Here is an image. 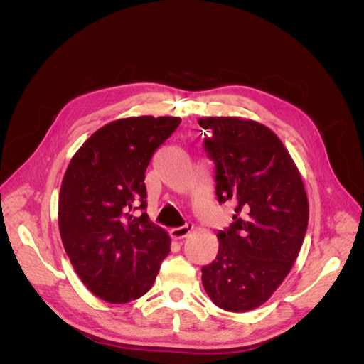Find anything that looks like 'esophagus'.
Returning a JSON list of instances; mask_svg holds the SVG:
<instances>
[{
    "instance_id": "obj_1",
    "label": "esophagus",
    "mask_w": 364,
    "mask_h": 364,
    "mask_svg": "<svg viewBox=\"0 0 364 364\" xmlns=\"http://www.w3.org/2000/svg\"><path fill=\"white\" fill-rule=\"evenodd\" d=\"M194 229V225L193 223H186L185 226H181V228H173L170 230V235L173 240H182L185 237H188Z\"/></svg>"
}]
</instances>
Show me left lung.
Returning <instances> with one entry per match:
<instances>
[{
    "instance_id": "1",
    "label": "left lung",
    "mask_w": 364,
    "mask_h": 364,
    "mask_svg": "<svg viewBox=\"0 0 364 364\" xmlns=\"http://www.w3.org/2000/svg\"><path fill=\"white\" fill-rule=\"evenodd\" d=\"M199 124L209 132L217 199L237 205L234 223L217 234L218 253L202 269V284L218 308L246 313L267 302L291 270L308 197L289 150L267 126L241 117H203Z\"/></svg>"
}]
</instances>
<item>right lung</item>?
Returning <instances> with one entry per match:
<instances>
[{"label": "right lung", "mask_w": 364, "mask_h": 364, "mask_svg": "<svg viewBox=\"0 0 364 364\" xmlns=\"http://www.w3.org/2000/svg\"><path fill=\"white\" fill-rule=\"evenodd\" d=\"M178 117H129L107 123L74 153L59 194L65 252L86 289L109 304L144 296L171 240L146 213V170L179 126Z\"/></svg>", "instance_id": "1"}]
</instances>
